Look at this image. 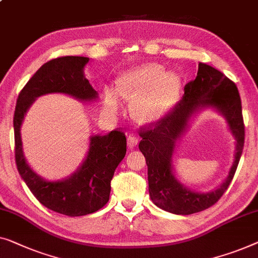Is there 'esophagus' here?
<instances>
[{
    "instance_id": "obj_1",
    "label": "esophagus",
    "mask_w": 258,
    "mask_h": 258,
    "mask_svg": "<svg viewBox=\"0 0 258 258\" xmlns=\"http://www.w3.org/2000/svg\"><path fill=\"white\" fill-rule=\"evenodd\" d=\"M138 143V137L136 135H133V134H130L128 136V147L132 149V148H135Z\"/></svg>"
}]
</instances>
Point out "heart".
I'll return each instance as SVG.
<instances>
[{"mask_svg": "<svg viewBox=\"0 0 258 258\" xmlns=\"http://www.w3.org/2000/svg\"><path fill=\"white\" fill-rule=\"evenodd\" d=\"M180 88V79L173 72H165L158 64H145L126 71L117 81L116 92L103 91L104 108L111 114L120 109L118 97L133 100L132 111L142 121L162 117L173 106Z\"/></svg>", "mask_w": 258, "mask_h": 258, "instance_id": "heart-1", "label": "heart"}]
</instances>
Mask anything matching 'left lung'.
Here are the masks:
<instances>
[{"mask_svg": "<svg viewBox=\"0 0 258 258\" xmlns=\"http://www.w3.org/2000/svg\"><path fill=\"white\" fill-rule=\"evenodd\" d=\"M214 107L226 118L237 140L235 158L229 177L215 191L194 192L177 181L172 172L175 143L188 126L194 112ZM140 150L148 165L149 193L156 206L178 215L207 210L218 203L233 180L244 145L242 104L235 83L214 67L199 62L197 78L184 87V95L172 109L155 123L140 129Z\"/></svg>", "mask_w": 258, "mask_h": 258, "instance_id": "8db88e82", "label": "left lung"}]
</instances>
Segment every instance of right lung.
Wrapping results in <instances>:
<instances>
[{
    "label": "right lung",
    "instance_id": "obj_1",
    "mask_svg": "<svg viewBox=\"0 0 258 258\" xmlns=\"http://www.w3.org/2000/svg\"><path fill=\"white\" fill-rule=\"evenodd\" d=\"M89 58L67 55L44 64L18 95L14 115L15 159L17 170L37 200L48 210L69 216L92 214L109 200L110 181L126 152L124 133L91 136L88 154L81 166L69 178L48 181L28 165L23 155L21 125L28 109L38 96L62 93L80 101H93L98 93L85 78Z\"/></svg>",
    "mask_w": 258,
    "mask_h": 258
}]
</instances>
